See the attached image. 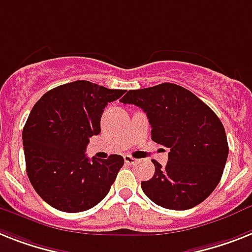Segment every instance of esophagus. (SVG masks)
<instances>
[{"label":"esophagus","instance_id":"esophagus-1","mask_svg":"<svg viewBox=\"0 0 252 252\" xmlns=\"http://www.w3.org/2000/svg\"><path fill=\"white\" fill-rule=\"evenodd\" d=\"M124 159H125V163H126V165H135V163L138 162V159H135L134 157H131V156H128V155L124 156Z\"/></svg>","mask_w":252,"mask_h":252}]
</instances>
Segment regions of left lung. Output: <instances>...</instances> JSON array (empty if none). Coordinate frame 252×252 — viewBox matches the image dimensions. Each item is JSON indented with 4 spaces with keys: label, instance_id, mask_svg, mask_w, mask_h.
Instances as JSON below:
<instances>
[{
    "label": "left lung",
    "instance_id": "8db88e82",
    "mask_svg": "<svg viewBox=\"0 0 252 252\" xmlns=\"http://www.w3.org/2000/svg\"><path fill=\"white\" fill-rule=\"evenodd\" d=\"M147 113L152 140L170 148L162 167L141 182L145 196L170 210H188L203 202L223 175L228 158L224 126L213 109L184 87L175 84L130 90L121 99Z\"/></svg>",
    "mask_w": 252,
    "mask_h": 252
}]
</instances>
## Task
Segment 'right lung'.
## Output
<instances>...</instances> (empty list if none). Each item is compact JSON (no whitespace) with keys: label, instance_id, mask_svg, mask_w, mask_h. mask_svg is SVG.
<instances>
[{"label":"right lung","instance_id":"1","mask_svg":"<svg viewBox=\"0 0 252 252\" xmlns=\"http://www.w3.org/2000/svg\"><path fill=\"white\" fill-rule=\"evenodd\" d=\"M124 94L74 81L47 91L32 108L23 128L27 175L54 209L81 213L108 194L124 157L90 161L85 151L91 136L100 134L104 108Z\"/></svg>","mask_w":252,"mask_h":252}]
</instances>
